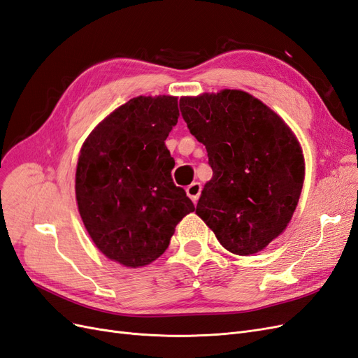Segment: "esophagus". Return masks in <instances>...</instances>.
<instances>
[{"label":"esophagus","mask_w":358,"mask_h":358,"mask_svg":"<svg viewBox=\"0 0 358 358\" xmlns=\"http://www.w3.org/2000/svg\"><path fill=\"white\" fill-rule=\"evenodd\" d=\"M187 194L194 203H197L200 194H201V183L200 182H192L189 187H187Z\"/></svg>","instance_id":"esophagus-1"}]
</instances>
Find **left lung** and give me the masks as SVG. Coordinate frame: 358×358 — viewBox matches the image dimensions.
<instances>
[{
	"label": "left lung",
	"mask_w": 358,
	"mask_h": 358,
	"mask_svg": "<svg viewBox=\"0 0 358 358\" xmlns=\"http://www.w3.org/2000/svg\"><path fill=\"white\" fill-rule=\"evenodd\" d=\"M179 106L213 171L196 213L227 251L257 254L287 229L300 199L305 158L294 133L243 91L183 96Z\"/></svg>",
	"instance_id": "left-lung-1"
}]
</instances>
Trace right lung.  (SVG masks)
I'll return each mask as SVG.
<instances>
[{"label": "right lung", "mask_w": 358, "mask_h": 358, "mask_svg": "<svg viewBox=\"0 0 358 358\" xmlns=\"http://www.w3.org/2000/svg\"><path fill=\"white\" fill-rule=\"evenodd\" d=\"M178 117L176 96L140 95L103 119L80 149L76 200L85 229L125 267L164 254L176 225L196 209L171 179L166 138Z\"/></svg>", "instance_id": "obj_1"}]
</instances>
